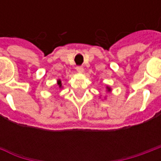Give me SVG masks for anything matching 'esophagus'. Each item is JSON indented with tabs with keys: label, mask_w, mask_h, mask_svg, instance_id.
Here are the masks:
<instances>
[{
	"label": "esophagus",
	"mask_w": 161,
	"mask_h": 161,
	"mask_svg": "<svg viewBox=\"0 0 161 161\" xmlns=\"http://www.w3.org/2000/svg\"><path fill=\"white\" fill-rule=\"evenodd\" d=\"M76 70H77V72H79V73H82V72H83V70H84V68H83L82 66H77Z\"/></svg>",
	"instance_id": "1"
}]
</instances>
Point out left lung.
<instances>
[{
    "mask_svg": "<svg viewBox=\"0 0 161 161\" xmlns=\"http://www.w3.org/2000/svg\"><path fill=\"white\" fill-rule=\"evenodd\" d=\"M107 91H108V92H109V91H111V89H110V88L108 87V86H107Z\"/></svg>",
    "mask_w": 161,
    "mask_h": 161,
    "instance_id": "obj_1",
    "label": "left lung"
}]
</instances>
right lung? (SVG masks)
Instances as JSON below:
<instances>
[{
  "instance_id": "add662e5",
  "label": "right lung",
  "mask_w": 161,
  "mask_h": 161,
  "mask_svg": "<svg viewBox=\"0 0 161 161\" xmlns=\"http://www.w3.org/2000/svg\"><path fill=\"white\" fill-rule=\"evenodd\" d=\"M58 85L59 87H61V86H62V84H61V81L60 80H58Z\"/></svg>"
}]
</instances>
